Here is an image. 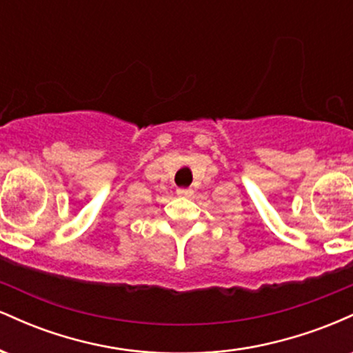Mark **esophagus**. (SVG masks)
<instances>
[{"label": "esophagus", "mask_w": 353, "mask_h": 353, "mask_svg": "<svg viewBox=\"0 0 353 353\" xmlns=\"http://www.w3.org/2000/svg\"><path fill=\"white\" fill-rule=\"evenodd\" d=\"M177 194H179V196H182V197H190L194 194V190L190 188H179V189H177Z\"/></svg>", "instance_id": "obj_1"}]
</instances>
